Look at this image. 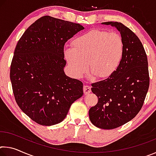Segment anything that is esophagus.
Masks as SVG:
<instances>
[{
	"label": "esophagus",
	"instance_id": "obj_1",
	"mask_svg": "<svg viewBox=\"0 0 156 156\" xmlns=\"http://www.w3.org/2000/svg\"><path fill=\"white\" fill-rule=\"evenodd\" d=\"M91 87H89V85H84L83 87V91H84V94H88L91 92Z\"/></svg>",
	"mask_w": 156,
	"mask_h": 156
}]
</instances>
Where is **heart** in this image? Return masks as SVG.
<instances>
[{
	"instance_id": "heart-1",
	"label": "heart",
	"mask_w": 156,
	"mask_h": 156,
	"mask_svg": "<svg viewBox=\"0 0 156 156\" xmlns=\"http://www.w3.org/2000/svg\"><path fill=\"white\" fill-rule=\"evenodd\" d=\"M124 54L122 36L116 32L93 30L72 41V48L65 49V56L73 74L78 77L91 71L96 78H107L115 72Z\"/></svg>"
}]
</instances>
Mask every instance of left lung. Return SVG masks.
I'll list each match as a JSON object with an SVG mask.
<instances>
[{"instance_id": "obj_1", "label": "left lung", "mask_w": 156, "mask_h": 156, "mask_svg": "<svg viewBox=\"0 0 156 156\" xmlns=\"http://www.w3.org/2000/svg\"><path fill=\"white\" fill-rule=\"evenodd\" d=\"M120 31L124 54L115 72L104 80L92 83L98 103L89 111V119L97 127L113 129L136 117L142 109L149 87L146 52L130 29L118 22H105Z\"/></svg>"}]
</instances>
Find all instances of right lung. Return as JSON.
<instances>
[{
    "mask_svg": "<svg viewBox=\"0 0 156 156\" xmlns=\"http://www.w3.org/2000/svg\"><path fill=\"white\" fill-rule=\"evenodd\" d=\"M84 30L75 23L44 16L18 41L10 66V80L18 107L43 126L61 122L83 94V84L64 72V47Z\"/></svg>",
    "mask_w": 156,
    "mask_h": 156,
    "instance_id": "add662e5",
    "label": "right lung"
}]
</instances>
